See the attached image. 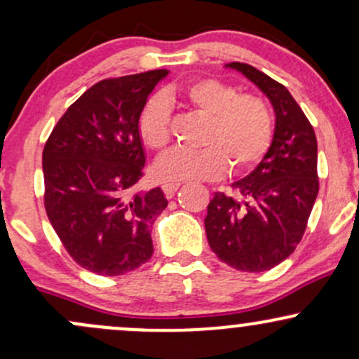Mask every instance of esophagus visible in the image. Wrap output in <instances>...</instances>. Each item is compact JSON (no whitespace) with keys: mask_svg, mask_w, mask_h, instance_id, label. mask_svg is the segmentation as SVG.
Instances as JSON below:
<instances>
[{"mask_svg":"<svg viewBox=\"0 0 359 359\" xmlns=\"http://www.w3.org/2000/svg\"><path fill=\"white\" fill-rule=\"evenodd\" d=\"M179 187H180L179 182H165L162 185V191L167 197H172L177 192V189H179Z\"/></svg>","mask_w":359,"mask_h":359,"instance_id":"1","label":"esophagus"}]
</instances>
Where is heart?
<instances>
[{"instance_id": "heart-1", "label": "heart", "mask_w": 359, "mask_h": 359, "mask_svg": "<svg viewBox=\"0 0 359 359\" xmlns=\"http://www.w3.org/2000/svg\"><path fill=\"white\" fill-rule=\"evenodd\" d=\"M170 104H185L205 116L203 148L163 155L155 165L160 180L219 179L229 168L245 174L262 162L273 142V114L262 97L238 93L217 77H204L145 102L138 133L150 150L162 151L170 143Z\"/></svg>"}]
</instances>
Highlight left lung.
Masks as SVG:
<instances>
[{"instance_id": "left-lung-1", "label": "left lung", "mask_w": 359, "mask_h": 359, "mask_svg": "<svg viewBox=\"0 0 359 359\" xmlns=\"http://www.w3.org/2000/svg\"><path fill=\"white\" fill-rule=\"evenodd\" d=\"M245 74L271 101L275 133L259 165L234 182V196L214 194L205 234L221 262L241 271H265L290 257L306 233L319 192L314 128L297 101L265 72L243 62Z\"/></svg>"}]
</instances>
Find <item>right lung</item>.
Here are the masks:
<instances>
[{"label": "right lung", "mask_w": 359, "mask_h": 359, "mask_svg": "<svg viewBox=\"0 0 359 359\" xmlns=\"http://www.w3.org/2000/svg\"><path fill=\"white\" fill-rule=\"evenodd\" d=\"M156 69L109 77L69 106L43 147V204L57 236L82 269L116 277L154 255L151 226L167 208L162 189L138 191L145 151L138 116Z\"/></svg>", "instance_id": "add662e5"}]
</instances>
